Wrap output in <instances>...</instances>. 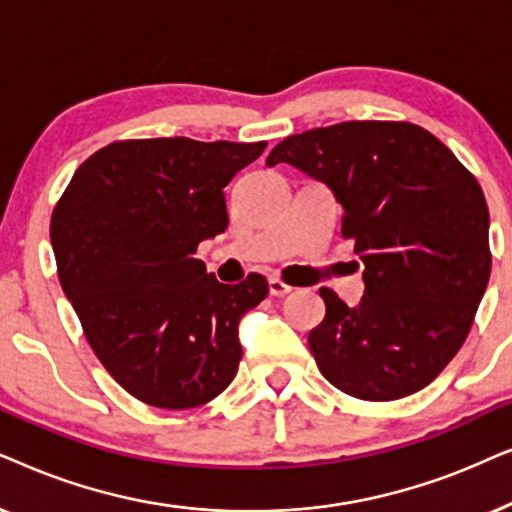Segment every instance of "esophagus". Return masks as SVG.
Here are the masks:
<instances>
[{"mask_svg": "<svg viewBox=\"0 0 512 512\" xmlns=\"http://www.w3.org/2000/svg\"><path fill=\"white\" fill-rule=\"evenodd\" d=\"M269 292L274 297H285V295H290V292H292V285L283 283L281 278H269Z\"/></svg>", "mask_w": 512, "mask_h": 512, "instance_id": "34e87169", "label": "esophagus"}]
</instances>
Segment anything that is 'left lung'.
<instances>
[{
	"label": "left lung",
	"mask_w": 512,
	"mask_h": 512,
	"mask_svg": "<svg viewBox=\"0 0 512 512\" xmlns=\"http://www.w3.org/2000/svg\"><path fill=\"white\" fill-rule=\"evenodd\" d=\"M290 163L342 203V236L363 262L349 309L320 288L309 332L323 377L386 403L431 384L466 342L492 271L489 210L475 175L410 121H344L290 135L267 166Z\"/></svg>",
	"instance_id": "left-lung-1"
}]
</instances>
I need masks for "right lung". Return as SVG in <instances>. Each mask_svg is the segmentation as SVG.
<instances>
[{
  "mask_svg": "<svg viewBox=\"0 0 512 512\" xmlns=\"http://www.w3.org/2000/svg\"><path fill=\"white\" fill-rule=\"evenodd\" d=\"M267 142L119 140L81 163L51 217L58 278L105 370L133 398L189 410L236 377L238 323L267 297L194 252L229 224L224 187Z\"/></svg>",
  "mask_w": 512,
  "mask_h": 512,
  "instance_id": "add662e5",
  "label": "right lung"
}]
</instances>
